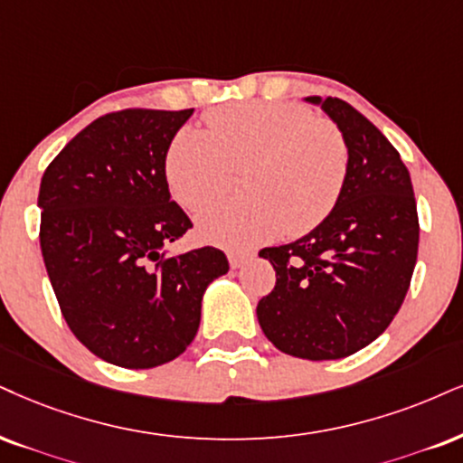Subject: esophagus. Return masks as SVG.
<instances>
[{
  "mask_svg": "<svg viewBox=\"0 0 463 463\" xmlns=\"http://www.w3.org/2000/svg\"><path fill=\"white\" fill-rule=\"evenodd\" d=\"M227 260H230L232 268H241L244 261L250 260V253H241V250H230L227 253Z\"/></svg>",
  "mask_w": 463,
  "mask_h": 463,
  "instance_id": "34e87169",
  "label": "esophagus"
}]
</instances>
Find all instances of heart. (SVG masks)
Instances as JSON below:
<instances>
[{
  "mask_svg": "<svg viewBox=\"0 0 463 463\" xmlns=\"http://www.w3.org/2000/svg\"><path fill=\"white\" fill-rule=\"evenodd\" d=\"M208 130L184 128L167 152V180L188 210L224 192L232 167L248 165L249 196L205 206L203 241L250 249L279 233L302 236L333 213L347 178L344 133L298 102L250 100L205 113Z\"/></svg>",
  "mask_w": 463,
  "mask_h": 463,
  "instance_id": "heart-1",
  "label": "heart"
}]
</instances>
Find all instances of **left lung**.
I'll return each mask as SVG.
<instances>
[{
	"mask_svg": "<svg viewBox=\"0 0 463 463\" xmlns=\"http://www.w3.org/2000/svg\"><path fill=\"white\" fill-rule=\"evenodd\" d=\"M305 100L344 133L347 178L316 230L260 250L277 283L258 302V319L289 356L335 361L378 339L397 316L419 253V214L410 171L391 141L345 100Z\"/></svg>",
	"mask_w": 463,
	"mask_h": 463,
	"instance_id": "left-lung-1",
	"label": "left lung"
}]
</instances>
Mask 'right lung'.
<instances>
[{
  "instance_id": "right-lung-1",
  "label": "right lung",
  "mask_w": 463,
  "mask_h": 463,
  "mask_svg": "<svg viewBox=\"0 0 463 463\" xmlns=\"http://www.w3.org/2000/svg\"><path fill=\"white\" fill-rule=\"evenodd\" d=\"M193 109L107 113L40 182V249L68 328L102 361L152 369L195 339L205 288L230 270L214 247L167 255L193 222L165 158Z\"/></svg>"
}]
</instances>
